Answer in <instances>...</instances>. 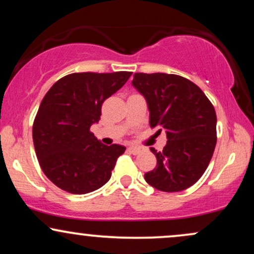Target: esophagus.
<instances>
[{"mask_svg": "<svg viewBox=\"0 0 254 254\" xmlns=\"http://www.w3.org/2000/svg\"><path fill=\"white\" fill-rule=\"evenodd\" d=\"M127 150H129L131 154H138L139 151H141V148H138V147H133V145H131V147L127 148Z\"/></svg>", "mask_w": 254, "mask_h": 254, "instance_id": "obj_1", "label": "esophagus"}]
</instances>
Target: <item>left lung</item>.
<instances>
[{
  "instance_id": "8db88e82",
  "label": "left lung",
  "mask_w": 254,
  "mask_h": 254,
  "mask_svg": "<svg viewBox=\"0 0 254 254\" xmlns=\"http://www.w3.org/2000/svg\"><path fill=\"white\" fill-rule=\"evenodd\" d=\"M132 86L145 98L151 127L166 130L167 143L144 179L156 190L178 192L198 182L216 145V112L203 90L188 78L154 72L133 75Z\"/></svg>"
}]
</instances>
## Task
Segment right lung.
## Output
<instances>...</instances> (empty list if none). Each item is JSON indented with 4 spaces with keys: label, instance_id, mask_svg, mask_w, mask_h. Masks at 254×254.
I'll use <instances>...</instances> for the list:
<instances>
[{
    "label": "right lung",
    "instance_id": "obj_1",
    "mask_svg": "<svg viewBox=\"0 0 254 254\" xmlns=\"http://www.w3.org/2000/svg\"><path fill=\"white\" fill-rule=\"evenodd\" d=\"M131 74L74 72L45 94L33 123V143L44 174L60 189L84 194L110 180L125 147L105 145L89 129L100 121L104 101Z\"/></svg>",
    "mask_w": 254,
    "mask_h": 254
}]
</instances>
